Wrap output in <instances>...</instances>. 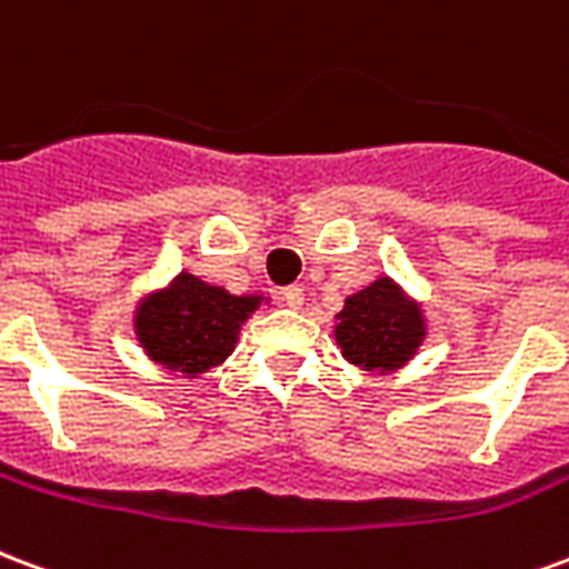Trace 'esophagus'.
I'll use <instances>...</instances> for the list:
<instances>
[{
	"label": "esophagus",
	"instance_id": "obj_1",
	"mask_svg": "<svg viewBox=\"0 0 569 569\" xmlns=\"http://www.w3.org/2000/svg\"><path fill=\"white\" fill-rule=\"evenodd\" d=\"M302 300H306L302 288H284V290H281V302H284L288 309H300Z\"/></svg>",
	"mask_w": 569,
	"mask_h": 569
}]
</instances>
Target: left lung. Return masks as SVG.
<instances>
[{"label":"left lung","instance_id":"1","mask_svg":"<svg viewBox=\"0 0 569 569\" xmlns=\"http://www.w3.org/2000/svg\"><path fill=\"white\" fill-rule=\"evenodd\" d=\"M336 342L351 363L370 372H391L412 358L425 339V318L391 279H376L351 293L336 315Z\"/></svg>","mask_w":569,"mask_h":569}]
</instances>
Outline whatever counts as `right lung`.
Masks as SVG:
<instances>
[{
    "label": "right lung",
    "instance_id": "right-lung-1",
    "mask_svg": "<svg viewBox=\"0 0 569 569\" xmlns=\"http://www.w3.org/2000/svg\"><path fill=\"white\" fill-rule=\"evenodd\" d=\"M263 297H236L181 272L136 309V336L148 358L166 370L199 376L233 355L239 327Z\"/></svg>",
    "mask_w": 569,
    "mask_h": 569
}]
</instances>
